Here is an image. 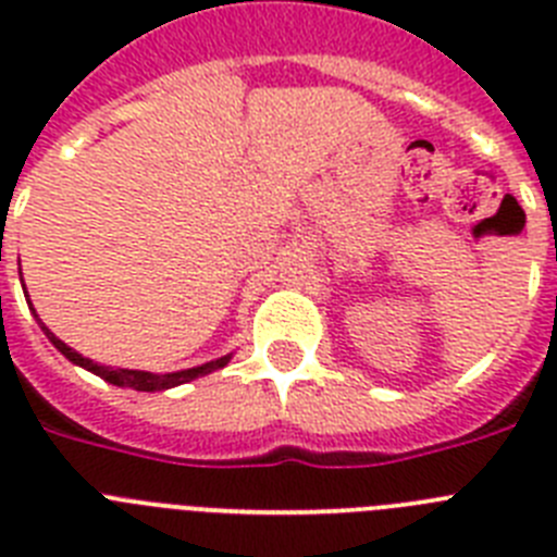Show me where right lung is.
I'll return each mask as SVG.
<instances>
[{
    "label": "right lung",
    "mask_w": 557,
    "mask_h": 557,
    "mask_svg": "<svg viewBox=\"0 0 557 557\" xmlns=\"http://www.w3.org/2000/svg\"><path fill=\"white\" fill-rule=\"evenodd\" d=\"M29 301V295H27ZM36 312V309H33ZM38 318V314H36ZM41 323V321H38ZM44 334L49 337V343L58 348V351L63 354V357L69 359V362H75V366L86 368V371L97 373L100 379H106V382H111V385L116 387H133V391H145V393H152V391H170V387H178V385H186V382H191V379L198 376H206V373L218 371V368L228 366V357H220L214 359V362H206V366H198V368H186V371H175V373H150V371H127V368H108V366H97L95 359L83 357V354H77L75 348H69L63 339H58L55 334L49 332L47 326L41 323Z\"/></svg>",
    "instance_id": "add662e5"
}]
</instances>
